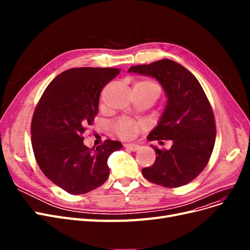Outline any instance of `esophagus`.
I'll list each match as a JSON object with an SVG mask.
<instances>
[{
	"label": "esophagus",
	"mask_w": 250,
	"mask_h": 250,
	"mask_svg": "<svg viewBox=\"0 0 250 250\" xmlns=\"http://www.w3.org/2000/svg\"><path fill=\"white\" fill-rule=\"evenodd\" d=\"M125 148L130 150V151H138L140 149V146L138 144H134V143H130V144H125Z\"/></svg>",
	"instance_id": "obj_1"
}]
</instances>
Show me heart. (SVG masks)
Instances as JSON below:
<instances>
[{
	"instance_id": "1",
	"label": "heart",
	"mask_w": 250,
	"mask_h": 250,
	"mask_svg": "<svg viewBox=\"0 0 250 250\" xmlns=\"http://www.w3.org/2000/svg\"><path fill=\"white\" fill-rule=\"evenodd\" d=\"M133 89L141 90V92H146V93H155L157 96L160 95V87L154 83L153 81L150 80H139L134 83ZM144 124L142 122H135V121L129 120V119H120L116 126L115 129L116 132L120 135L121 138L123 139H131L138 131L143 128Z\"/></svg>"
}]
</instances>
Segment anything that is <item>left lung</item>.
<instances>
[{
    "label": "left lung",
    "instance_id": "8db88e82",
    "mask_svg": "<svg viewBox=\"0 0 250 250\" xmlns=\"http://www.w3.org/2000/svg\"><path fill=\"white\" fill-rule=\"evenodd\" d=\"M128 72L155 78L167 97L148 140H171L173 144L169 150L151 145L156 160L142 170L144 177L166 188L188 184L206 168L215 145V119L206 93L190 71L170 59L134 65Z\"/></svg>",
    "mask_w": 250,
    "mask_h": 250
}]
</instances>
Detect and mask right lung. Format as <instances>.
Wrapping results in <instances>:
<instances>
[{
  "label": "right lung",
  "mask_w": 250,
  "mask_h": 250,
  "mask_svg": "<svg viewBox=\"0 0 250 250\" xmlns=\"http://www.w3.org/2000/svg\"><path fill=\"white\" fill-rule=\"evenodd\" d=\"M113 67H77L59 74L44 90L31 124L33 152L53 184L72 195L85 194L109 176L107 160L118 141L88 148L82 133L98 115L101 89L119 75Z\"/></svg>",
  "instance_id": "1"
}]
</instances>
